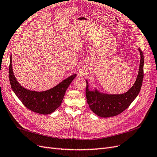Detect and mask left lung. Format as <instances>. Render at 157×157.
<instances>
[{
  "mask_svg": "<svg viewBox=\"0 0 157 157\" xmlns=\"http://www.w3.org/2000/svg\"><path fill=\"white\" fill-rule=\"evenodd\" d=\"M141 60L139 73L133 86L127 92L118 95L102 94L98 91H90L86 81V96L87 103L91 110L99 117H111L122 113L130 105L132 102L139 94L144 79V57L139 49Z\"/></svg>",
  "mask_w": 157,
  "mask_h": 157,
  "instance_id": "1",
  "label": "left lung"
}]
</instances>
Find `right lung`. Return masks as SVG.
<instances>
[{
  "instance_id": "right-lung-1",
  "label": "right lung",
  "mask_w": 157,
  "mask_h": 157,
  "mask_svg": "<svg viewBox=\"0 0 157 157\" xmlns=\"http://www.w3.org/2000/svg\"><path fill=\"white\" fill-rule=\"evenodd\" d=\"M75 77L76 75H71L56 86L44 92L28 90L22 87L14 77L10 56L9 78L13 91L23 105L28 109L36 113L48 115L56 110L61 105L66 90Z\"/></svg>"
}]
</instances>
